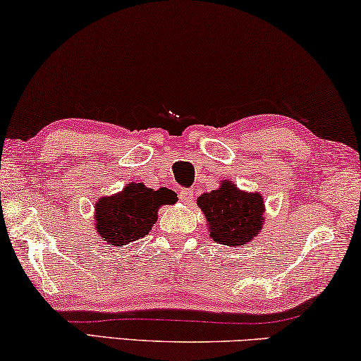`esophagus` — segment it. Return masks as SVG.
Here are the masks:
<instances>
[{"label":"esophagus","instance_id":"1","mask_svg":"<svg viewBox=\"0 0 361 361\" xmlns=\"http://www.w3.org/2000/svg\"><path fill=\"white\" fill-rule=\"evenodd\" d=\"M180 199H181V202L190 204L194 199V190H181L180 191Z\"/></svg>","mask_w":361,"mask_h":361}]
</instances>
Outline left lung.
<instances>
[{"instance_id":"8db88e82","label":"left lung","mask_w":361,"mask_h":361,"mask_svg":"<svg viewBox=\"0 0 361 361\" xmlns=\"http://www.w3.org/2000/svg\"><path fill=\"white\" fill-rule=\"evenodd\" d=\"M197 205L207 221L212 241L239 247L260 236L265 223V202L260 192L239 190L231 180L197 197Z\"/></svg>"}]
</instances>
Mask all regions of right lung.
I'll return each mask as SVG.
<instances>
[{
	"instance_id": "obj_1",
	"label": "right lung",
	"mask_w": 361,
	"mask_h": 361,
	"mask_svg": "<svg viewBox=\"0 0 361 361\" xmlns=\"http://www.w3.org/2000/svg\"><path fill=\"white\" fill-rule=\"evenodd\" d=\"M176 202L170 190H151L145 183H128L120 192L94 204V230L107 244L122 247L149 234L162 205Z\"/></svg>"
}]
</instances>
